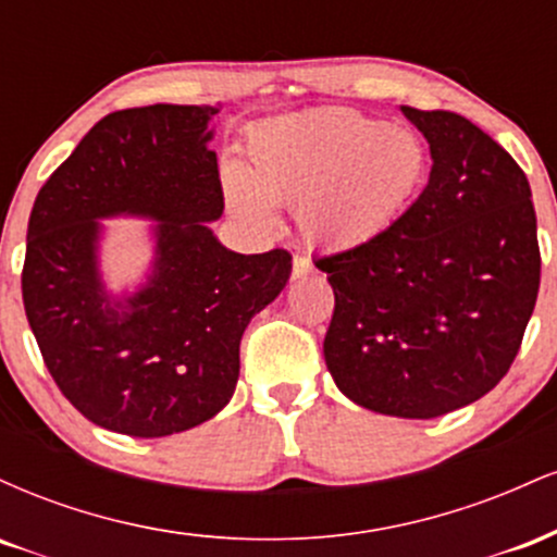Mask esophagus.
I'll use <instances>...</instances> for the list:
<instances>
[{"mask_svg": "<svg viewBox=\"0 0 557 557\" xmlns=\"http://www.w3.org/2000/svg\"><path fill=\"white\" fill-rule=\"evenodd\" d=\"M311 272H314V264H311L309 259H306V257L293 259V280L306 277V274H311Z\"/></svg>", "mask_w": 557, "mask_h": 557, "instance_id": "34e87169", "label": "esophagus"}]
</instances>
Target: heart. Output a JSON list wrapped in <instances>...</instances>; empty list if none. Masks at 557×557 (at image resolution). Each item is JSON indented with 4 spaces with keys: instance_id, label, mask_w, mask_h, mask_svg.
<instances>
[{
    "instance_id": "b5f03b06",
    "label": "heart",
    "mask_w": 557,
    "mask_h": 557,
    "mask_svg": "<svg viewBox=\"0 0 557 557\" xmlns=\"http://www.w3.org/2000/svg\"><path fill=\"white\" fill-rule=\"evenodd\" d=\"M430 154L417 133L345 107L272 120L246 144V175L227 170L233 209L272 225V209L296 207L300 233L322 248H356L398 220L426 181Z\"/></svg>"
}]
</instances>
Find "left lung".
Here are the masks:
<instances>
[{"label":"left lung","instance_id":"8db88e82","mask_svg":"<svg viewBox=\"0 0 557 557\" xmlns=\"http://www.w3.org/2000/svg\"><path fill=\"white\" fill-rule=\"evenodd\" d=\"M400 110L430 140V183L374 240L314 261L335 293L324 361L369 411L434 419L508 374L542 257L516 159L461 114Z\"/></svg>","mask_w":557,"mask_h":557}]
</instances>
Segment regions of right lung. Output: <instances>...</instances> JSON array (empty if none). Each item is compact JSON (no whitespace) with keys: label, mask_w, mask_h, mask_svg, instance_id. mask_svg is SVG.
<instances>
[{"label":"right lung","mask_w":557,"mask_h":557,"mask_svg":"<svg viewBox=\"0 0 557 557\" xmlns=\"http://www.w3.org/2000/svg\"><path fill=\"white\" fill-rule=\"evenodd\" d=\"M214 107L151 104L107 114L38 190L23 306L62 395L96 426L168 437L233 398L240 337L290 277L285 248L227 251L207 227L225 209ZM160 220L156 274L112 307L95 272L99 215Z\"/></svg>","instance_id":"obj_1"}]
</instances>
